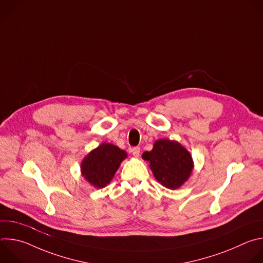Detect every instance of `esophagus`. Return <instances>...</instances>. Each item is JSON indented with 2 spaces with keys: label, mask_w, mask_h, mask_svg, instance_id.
I'll list each match as a JSON object with an SVG mask.
<instances>
[{
  "label": "esophagus",
  "mask_w": 263,
  "mask_h": 263,
  "mask_svg": "<svg viewBox=\"0 0 263 263\" xmlns=\"http://www.w3.org/2000/svg\"><path fill=\"white\" fill-rule=\"evenodd\" d=\"M132 154L134 157H139L140 154V147L139 146H135L132 148Z\"/></svg>",
  "instance_id": "obj_1"
}]
</instances>
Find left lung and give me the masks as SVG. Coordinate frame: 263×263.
Returning <instances> with one entry per match:
<instances>
[{"label": "left lung", "mask_w": 263, "mask_h": 263, "mask_svg": "<svg viewBox=\"0 0 263 263\" xmlns=\"http://www.w3.org/2000/svg\"><path fill=\"white\" fill-rule=\"evenodd\" d=\"M142 158L149 161L156 180L170 190L179 189L194 168L190 152L178 141L165 138L156 140L152 151L144 152Z\"/></svg>", "instance_id": "1"}]
</instances>
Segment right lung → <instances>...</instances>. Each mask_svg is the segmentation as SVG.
I'll return each instance as SVG.
<instances>
[{
  "label": "right lung",
  "mask_w": 263,
  "mask_h": 263,
  "mask_svg": "<svg viewBox=\"0 0 263 263\" xmlns=\"http://www.w3.org/2000/svg\"><path fill=\"white\" fill-rule=\"evenodd\" d=\"M125 158H127V153L124 149L104 142L83 159L82 176L97 189H103L114 178Z\"/></svg>",
  "instance_id": "add662e5"
}]
</instances>
